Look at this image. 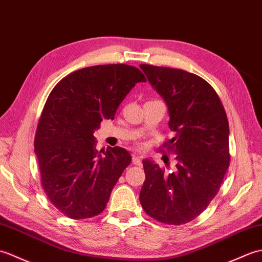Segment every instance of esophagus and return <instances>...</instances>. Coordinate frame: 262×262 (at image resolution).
I'll use <instances>...</instances> for the list:
<instances>
[{"instance_id":"obj_1","label":"esophagus","mask_w":262,"mask_h":262,"mask_svg":"<svg viewBox=\"0 0 262 262\" xmlns=\"http://www.w3.org/2000/svg\"><path fill=\"white\" fill-rule=\"evenodd\" d=\"M132 162L135 165H137V166H141L142 165V156L133 154L132 155Z\"/></svg>"}]
</instances>
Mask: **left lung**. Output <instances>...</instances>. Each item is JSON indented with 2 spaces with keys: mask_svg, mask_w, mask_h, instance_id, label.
Instances as JSON below:
<instances>
[{
  "mask_svg": "<svg viewBox=\"0 0 262 262\" xmlns=\"http://www.w3.org/2000/svg\"><path fill=\"white\" fill-rule=\"evenodd\" d=\"M164 98L175 137L162 144L173 155L167 172L143 160L140 203L150 217L170 225L196 219L216 196L230 165L229 121L217 93L205 79L183 69L140 65Z\"/></svg>",
  "mask_w": 262,
  "mask_h": 262,
  "instance_id": "left-lung-1",
  "label": "left lung"
}]
</instances>
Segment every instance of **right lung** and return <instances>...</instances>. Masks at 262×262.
Returning <instances> with one entry per match:
<instances>
[{
    "label": "right lung",
    "instance_id": "obj_1",
    "mask_svg": "<svg viewBox=\"0 0 262 262\" xmlns=\"http://www.w3.org/2000/svg\"><path fill=\"white\" fill-rule=\"evenodd\" d=\"M140 82L146 77L137 67L98 65L67 75L49 94L34 152L45 193L65 216L90 219L106 207L131 155L120 147L97 151L94 131L104 119H114L121 102Z\"/></svg>",
    "mask_w": 262,
    "mask_h": 262
}]
</instances>
